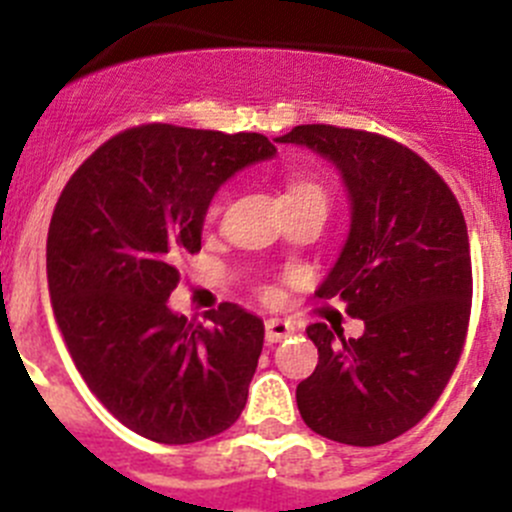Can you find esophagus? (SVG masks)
<instances>
[{"label":"esophagus","instance_id":"34e87169","mask_svg":"<svg viewBox=\"0 0 512 512\" xmlns=\"http://www.w3.org/2000/svg\"><path fill=\"white\" fill-rule=\"evenodd\" d=\"M292 330H295V325L289 323V320L269 318V320H266V341H269V343L284 341L287 336H292Z\"/></svg>","mask_w":512,"mask_h":512}]
</instances>
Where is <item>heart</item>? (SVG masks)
<instances>
[{"instance_id":"1","label":"heart","mask_w":512,"mask_h":512,"mask_svg":"<svg viewBox=\"0 0 512 512\" xmlns=\"http://www.w3.org/2000/svg\"><path fill=\"white\" fill-rule=\"evenodd\" d=\"M284 200L292 202V200H320L325 202V192L323 187H320L318 182H312V179H307V176H292L287 182V192H284ZM220 210V200H215L210 205V212L215 215V212Z\"/></svg>"}]
</instances>
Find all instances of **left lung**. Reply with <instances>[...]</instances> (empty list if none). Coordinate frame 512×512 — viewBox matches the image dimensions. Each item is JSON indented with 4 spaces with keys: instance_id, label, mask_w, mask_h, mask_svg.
<instances>
[{
    "instance_id": "obj_1",
    "label": "left lung",
    "mask_w": 512,
    "mask_h": 512,
    "mask_svg": "<svg viewBox=\"0 0 512 512\" xmlns=\"http://www.w3.org/2000/svg\"><path fill=\"white\" fill-rule=\"evenodd\" d=\"M274 140L341 174L351 225L315 295L364 320L359 338L307 325L318 366L297 384V408L330 441L379 446L420 423L454 374L472 307L467 223L441 176L395 140L333 125Z\"/></svg>"
}]
</instances>
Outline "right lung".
Returning a JSON list of instances; mask_svg holds the SVG:
<instances>
[{
	"mask_svg": "<svg viewBox=\"0 0 512 512\" xmlns=\"http://www.w3.org/2000/svg\"><path fill=\"white\" fill-rule=\"evenodd\" d=\"M274 156L259 133L143 125L99 146L58 197L45 251L53 318L89 390L138 436L205 441L246 408L264 320L223 302L189 323L169 297L217 189Z\"/></svg>",
	"mask_w": 512,
	"mask_h": 512,
	"instance_id": "1",
	"label": "right lung"
}]
</instances>
